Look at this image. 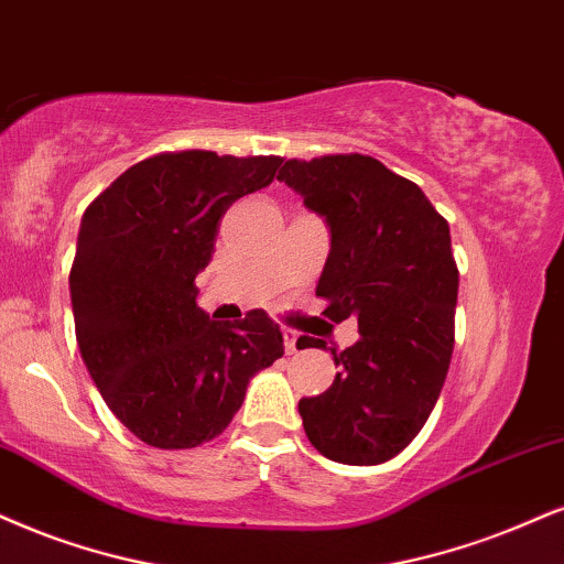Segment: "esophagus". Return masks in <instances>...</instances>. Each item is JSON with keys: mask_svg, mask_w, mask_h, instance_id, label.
Masks as SVG:
<instances>
[{"mask_svg": "<svg viewBox=\"0 0 564 564\" xmlns=\"http://www.w3.org/2000/svg\"><path fill=\"white\" fill-rule=\"evenodd\" d=\"M297 347H301V339H297L295 332L284 329V352H288V356H293V352H297Z\"/></svg>", "mask_w": 564, "mask_h": 564, "instance_id": "34e87169", "label": "esophagus"}]
</instances>
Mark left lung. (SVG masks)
<instances>
[{"label":"left lung","instance_id":"8db88e82","mask_svg":"<svg viewBox=\"0 0 564 564\" xmlns=\"http://www.w3.org/2000/svg\"><path fill=\"white\" fill-rule=\"evenodd\" d=\"M276 180L329 225L316 295L329 301L332 324L352 316L360 332L356 345L332 347V387L297 402L305 436L335 463L392 460L429 421L455 347L460 274L447 219L373 156L290 159ZM303 347L326 343L308 337Z\"/></svg>","mask_w":564,"mask_h":564}]
</instances>
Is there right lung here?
Instances as JSON below:
<instances>
[{
  "label": "right lung",
  "mask_w": 564,
  "mask_h": 564,
  "mask_svg": "<svg viewBox=\"0 0 564 564\" xmlns=\"http://www.w3.org/2000/svg\"><path fill=\"white\" fill-rule=\"evenodd\" d=\"M282 156L164 151L124 170L90 200L69 269L75 339L104 402L138 440L191 449L229 426L253 373L282 358L267 311L238 324L198 308L235 200L274 180Z\"/></svg>",
  "instance_id": "obj_1"
}]
</instances>
